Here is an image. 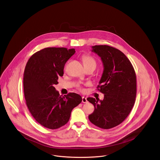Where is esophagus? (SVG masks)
Returning <instances> with one entry per match:
<instances>
[{
	"instance_id": "obj_1",
	"label": "esophagus",
	"mask_w": 160,
	"mask_h": 160,
	"mask_svg": "<svg viewBox=\"0 0 160 160\" xmlns=\"http://www.w3.org/2000/svg\"><path fill=\"white\" fill-rule=\"evenodd\" d=\"M88 100H87V98H85V97H82V102L83 103H88Z\"/></svg>"
}]
</instances>
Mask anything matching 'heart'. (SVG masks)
<instances>
[{
  "instance_id": "b5f03b06",
  "label": "heart",
  "mask_w": 160,
  "mask_h": 160,
  "mask_svg": "<svg viewBox=\"0 0 160 160\" xmlns=\"http://www.w3.org/2000/svg\"><path fill=\"white\" fill-rule=\"evenodd\" d=\"M82 59H83V62H84L85 67H89V66H94L96 67V60L94 58L92 57V56H90L88 55H84L82 57ZM77 88L79 90H81V91L83 90L82 88L79 85L77 86Z\"/></svg>"
}]
</instances>
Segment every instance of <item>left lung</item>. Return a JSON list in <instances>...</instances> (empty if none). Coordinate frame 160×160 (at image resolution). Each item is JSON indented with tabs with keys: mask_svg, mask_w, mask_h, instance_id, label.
<instances>
[{
	"mask_svg": "<svg viewBox=\"0 0 160 160\" xmlns=\"http://www.w3.org/2000/svg\"><path fill=\"white\" fill-rule=\"evenodd\" d=\"M93 52L102 61L104 70L97 90L104 99L88 98L95 110L89 115L90 122L98 128L109 129L123 122L133 107L136 96V76L127 57L108 45L92 46Z\"/></svg>",
	"mask_w": 160,
	"mask_h": 160,
	"instance_id": "obj_1",
	"label": "left lung"
}]
</instances>
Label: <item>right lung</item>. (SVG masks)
I'll return each instance as SVG.
<instances>
[{"label": "right lung", "instance_id": "obj_1", "mask_svg": "<svg viewBox=\"0 0 160 160\" xmlns=\"http://www.w3.org/2000/svg\"><path fill=\"white\" fill-rule=\"evenodd\" d=\"M76 52L74 49L46 48L34 53L26 64L24 78L26 103L35 120L43 127L57 129L67 124L72 109L82 101L75 93L59 95L55 90L64 65Z\"/></svg>", "mask_w": 160, "mask_h": 160}]
</instances>
